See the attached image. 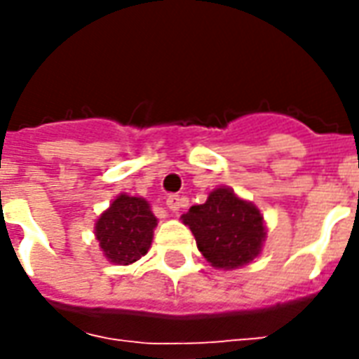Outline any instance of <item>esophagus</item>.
Here are the masks:
<instances>
[{
	"instance_id": "obj_1",
	"label": "esophagus",
	"mask_w": 359,
	"mask_h": 359,
	"mask_svg": "<svg viewBox=\"0 0 359 359\" xmlns=\"http://www.w3.org/2000/svg\"><path fill=\"white\" fill-rule=\"evenodd\" d=\"M182 205H184V200H182L180 196H169V198H167V208H169L172 213H177Z\"/></svg>"
}]
</instances>
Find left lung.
<instances>
[{"instance_id": "8db88e82", "label": "left lung", "mask_w": 359, "mask_h": 359, "mask_svg": "<svg viewBox=\"0 0 359 359\" xmlns=\"http://www.w3.org/2000/svg\"><path fill=\"white\" fill-rule=\"evenodd\" d=\"M182 223L190 226L202 256L217 269L250 264L265 241L264 215L226 187L215 188L202 205H192Z\"/></svg>"}]
</instances>
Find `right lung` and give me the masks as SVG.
I'll return each mask as SVG.
<instances>
[{
    "label": "right lung",
    "instance_id": "1",
    "mask_svg": "<svg viewBox=\"0 0 359 359\" xmlns=\"http://www.w3.org/2000/svg\"><path fill=\"white\" fill-rule=\"evenodd\" d=\"M156 226L144 198L121 194L95 221V238L111 264L128 265L148 254Z\"/></svg>",
    "mask_w": 359,
    "mask_h": 359
}]
</instances>
